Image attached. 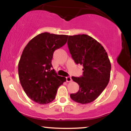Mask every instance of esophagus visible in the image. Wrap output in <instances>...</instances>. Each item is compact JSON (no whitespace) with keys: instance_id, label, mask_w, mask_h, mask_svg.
<instances>
[{"instance_id":"obj_1","label":"esophagus","mask_w":131,"mask_h":131,"mask_svg":"<svg viewBox=\"0 0 131 131\" xmlns=\"http://www.w3.org/2000/svg\"><path fill=\"white\" fill-rule=\"evenodd\" d=\"M66 79H67V82H71V81H72V79H71V78L70 77V76H68V77H67V78H66Z\"/></svg>"}]
</instances>
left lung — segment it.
<instances>
[{
  "mask_svg": "<svg viewBox=\"0 0 131 131\" xmlns=\"http://www.w3.org/2000/svg\"><path fill=\"white\" fill-rule=\"evenodd\" d=\"M70 52L76 64L83 66V76L71 77L79 85L78 92L70 94L74 102L86 104L94 101L108 84L110 61L103 47L86 34L69 36Z\"/></svg>",
  "mask_w": 131,
  "mask_h": 131,
  "instance_id": "obj_1",
  "label": "left lung"
}]
</instances>
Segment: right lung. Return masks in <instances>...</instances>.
Listing matches in <instances>:
<instances>
[{"instance_id": "1", "label": "right lung", "mask_w": 131, "mask_h": 131, "mask_svg": "<svg viewBox=\"0 0 131 131\" xmlns=\"http://www.w3.org/2000/svg\"><path fill=\"white\" fill-rule=\"evenodd\" d=\"M68 37L41 33L30 40L23 51L18 63L19 81L27 95L37 103L53 101L58 88L66 81L50 68L54 51L67 43Z\"/></svg>"}]
</instances>
